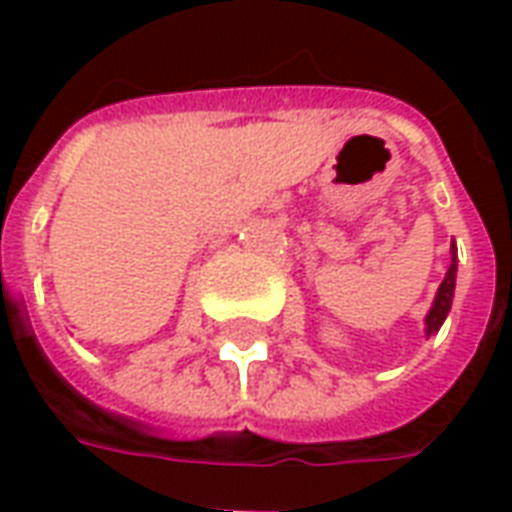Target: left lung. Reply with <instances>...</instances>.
Returning <instances> with one entry per match:
<instances>
[{
	"label": "left lung",
	"instance_id": "left-lung-1",
	"mask_svg": "<svg viewBox=\"0 0 512 512\" xmlns=\"http://www.w3.org/2000/svg\"><path fill=\"white\" fill-rule=\"evenodd\" d=\"M455 271H458V257H455V244H452V263L444 274V282L439 285V293L433 299V307H430L428 318H425V326H428V337L436 334L441 329V323L447 318V312L452 307V296H455Z\"/></svg>",
	"mask_w": 512,
	"mask_h": 512
}]
</instances>
